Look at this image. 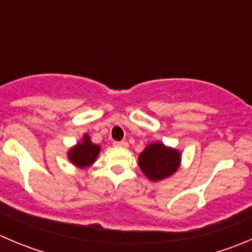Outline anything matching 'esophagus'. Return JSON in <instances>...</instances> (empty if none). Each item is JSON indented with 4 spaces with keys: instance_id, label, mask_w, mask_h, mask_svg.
<instances>
[{
    "instance_id": "1",
    "label": "esophagus",
    "mask_w": 252,
    "mask_h": 252,
    "mask_svg": "<svg viewBox=\"0 0 252 252\" xmlns=\"http://www.w3.org/2000/svg\"><path fill=\"white\" fill-rule=\"evenodd\" d=\"M113 146L123 147V149H126V147H128L129 145H128V142H126V141H114Z\"/></svg>"
}]
</instances>
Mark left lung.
Segmentation results:
<instances>
[{
  "label": "left lung",
  "mask_w": 252,
  "mask_h": 252,
  "mask_svg": "<svg viewBox=\"0 0 252 252\" xmlns=\"http://www.w3.org/2000/svg\"><path fill=\"white\" fill-rule=\"evenodd\" d=\"M139 167L152 182H161L172 177L179 169L182 154L174 147L166 146L163 142L147 145L138 157Z\"/></svg>",
  "instance_id": "8db88e82"
}]
</instances>
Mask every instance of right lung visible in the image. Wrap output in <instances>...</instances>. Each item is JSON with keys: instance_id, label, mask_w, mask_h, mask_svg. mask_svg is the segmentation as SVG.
Returning <instances> with one entry per match:
<instances>
[{"instance_id": "1", "label": "right lung", "mask_w": 252, "mask_h": 252, "mask_svg": "<svg viewBox=\"0 0 252 252\" xmlns=\"http://www.w3.org/2000/svg\"><path fill=\"white\" fill-rule=\"evenodd\" d=\"M101 152L100 145H96L91 141L90 136L88 134H84L83 139L78 141L74 146L68 150V159L72 164H74L78 168L84 169L90 167L95 163L96 158Z\"/></svg>"}]
</instances>
